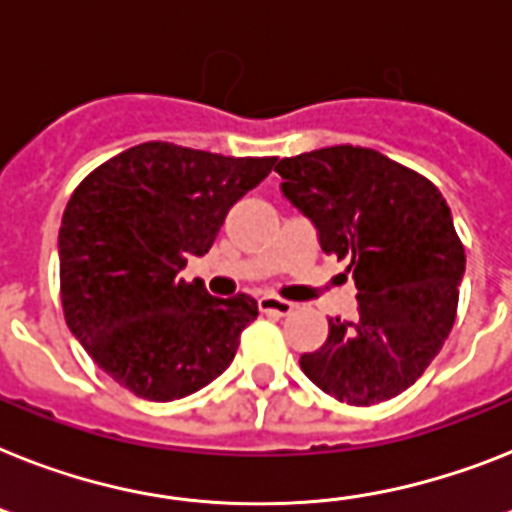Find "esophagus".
I'll return each mask as SVG.
<instances>
[{
	"label": "esophagus",
	"instance_id": "1",
	"mask_svg": "<svg viewBox=\"0 0 512 512\" xmlns=\"http://www.w3.org/2000/svg\"><path fill=\"white\" fill-rule=\"evenodd\" d=\"M295 308V303L282 301V298H274V295H261L259 298V311L264 314H274V316H287Z\"/></svg>",
	"mask_w": 512,
	"mask_h": 512
}]
</instances>
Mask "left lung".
<instances>
[{"label":"left lung","instance_id":"1","mask_svg":"<svg viewBox=\"0 0 512 512\" xmlns=\"http://www.w3.org/2000/svg\"><path fill=\"white\" fill-rule=\"evenodd\" d=\"M274 172L358 287L361 319H329L327 342L301 356L303 374L340 403L395 398L453 329L466 253L450 206L426 177L361 146L287 156Z\"/></svg>","mask_w":512,"mask_h":512}]
</instances>
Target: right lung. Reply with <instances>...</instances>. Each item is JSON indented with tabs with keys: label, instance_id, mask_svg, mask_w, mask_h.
Wrapping results in <instances>:
<instances>
[{
	"label": "right lung",
	"instance_id": "add662e5",
	"mask_svg": "<svg viewBox=\"0 0 512 512\" xmlns=\"http://www.w3.org/2000/svg\"><path fill=\"white\" fill-rule=\"evenodd\" d=\"M274 156L238 159L151 141L78 185L59 227V287L75 340L138 398L170 403L235 358L259 316L251 295L214 298L177 274L204 256L227 211L264 180Z\"/></svg>",
	"mask_w": 512,
	"mask_h": 512
}]
</instances>
